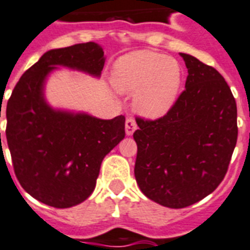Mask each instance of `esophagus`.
Instances as JSON below:
<instances>
[{
  "mask_svg": "<svg viewBox=\"0 0 250 250\" xmlns=\"http://www.w3.org/2000/svg\"><path fill=\"white\" fill-rule=\"evenodd\" d=\"M137 129V123H136L135 118L133 117H128L125 119V133L128 136L133 135V132Z\"/></svg>",
  "mask_w": 250,
  "mask_h": 250,
  "instance_id": "34e87169",
  "label": "esophagus"
}]
</instances>
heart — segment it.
Instances as JSON below:
<instances>
[{
	"label": "heart",
	"instance_id": "b5f03b06",
	"mask_svg": "<svg viewBox=\"0 0 250 250\" xmlns=\"http://www.w3.org/2000/svg\"><path fill=\"white\" fill-rule=\"evenodd\" d=\"M113 83L119 91L135 93V108L147 118H160L177 102L182 67L177 60L151 50L122 56L114 64Z\"/></svg>",
	"mask_w": 250,
	"mask_h": 250
}]
</instances>
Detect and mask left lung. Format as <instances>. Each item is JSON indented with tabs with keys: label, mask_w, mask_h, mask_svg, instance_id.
<instances>
[{
	"label": "left lung",
	"mask_w": 250,
	"mask_h": 250,
	"mask_svg": "<svg viewBox=\"0 0 250 250\" xmlns=\"http://www.w3.org/2000/svg\"><path fill=\"white\" fill-rule=\"evenodd\" d=\"M186 90L165 115L137 117L135 177L151 201L184 208L225 178L238 140L236 103L221 73L189 54Z\"/></svg>",
	"instance_id": "left-lung-1"
}]
</instances>
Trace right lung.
I'll list each match as a JSON object with an SVG mask.
<instances>
[{
  "label": "right lung",
  "mask_w": 250,
  "mask_h": 250,
  "mask_svg": "<svg viewBox=\"0 0 250 250\" xmlns=\"http://www.w3.org/2000/svg\"><path fill=\"white\" fill-rule=\"evenodd\" d=\"M104 62L93 42L52 49L25 71L8 99L6 138L15 175L44 205L68 208L83 202L95 188L103 159L125 136V115L104 121L49 108L44 80L56 66L99 76Z\"/></svg>",
  "instance_id": "obj_1"
}]
</instances>
